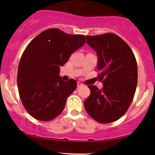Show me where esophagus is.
Listing matches in <instances>:
<instances>
[{
    "instance_id": "obj_1",
    "label": "esophagus",
    "mask_w": 155,
    "mask_h": 155,
    "mask_svg": "<svg viewBox=\"0 0 155 155\" xmlns=\"http://www.w3.org/2000/svg\"><path fill=\"white\" fill-rule=\"evenodd\" d=\"M81 86H83V84L79 82V81H78V82H77V87H81Z\"/></svg>"
}]
</instances>
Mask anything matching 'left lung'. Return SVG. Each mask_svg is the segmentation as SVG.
<instances>
[{"mask_svg":"<svg viewBox=\"0 0 155 155\" xmlns=\"http://www.w3.org/2000/svg\"><path fill=\"white\" fill-rule=\"evenodd\" d=\"M86 38L97 53V78L104 87L99 90L88 85L91 92L84 103L85 110L101 123L115 122L126 113L134 97L138 82L136 58L127 44L116 34L87 35Z\"/></svg>","mask_w":155,"mask_h":155,"instance_id":"8db88e82","label":"left lung"}]
</instances>
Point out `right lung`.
I'll return each instance as SVG.
<instances>
[{"mask_svg": "<svg viewBox=\"0 0 155 155\" xmlns=\"http://www.w3.org/2000/svg\"><path fill=\"white\" fill-rule=\"evenodd\" d=\"M85 42L84 35L49 28L27 46L19 63L17 87L23 106L35 119L49 121L63 111L77 83L73 79L63 81L60 67Z\"/></svg>", "mask_w": 155, "mask_h": 155, "instance_id": "right-lung-1", "label": "right lung"}]
</instances>
